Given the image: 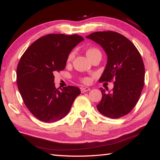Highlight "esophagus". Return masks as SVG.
<instances>
[{
  "instance_id": "34e87169",
  "label": "esophagus",
  "mask_w": 160,
  "mask_h": 160,
  "mask_svg": "<svg viewBox=\"0 0 160 160\" xmlns=\"http://www.w3.org/2000/svg\"><path fill=\"white\" fill-rule=\"evenodd\" d=\"M90 88H81V92L82 93L90 91Z\"/></svg>"
}]
</instances>
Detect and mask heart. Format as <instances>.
<instances>
[{
    "instance_id": "1",
    "label": "heart",
    "mask_w": 160,
    "mask_h": 160,
    "mask_svg": "<svg viewBox=\"0 0 160 160\" xmlns=\"http://www.w3.org/2000/svg\"><path fill=\"white\" fill-rule=\"evenodd\" d=\"M97 51H99L96 48H89L86 51V54L89 58H90V56L92 55L93 53L97 52ZM74 55H75L74 52H71L69 54L68 56V58H67L68 63H69V62H70L72 60V58H74ZM80 80H81V82H83V83L88 84V83L90 82V79L88 77H84V78H80Z\"/></svg>"
}]
</instances>
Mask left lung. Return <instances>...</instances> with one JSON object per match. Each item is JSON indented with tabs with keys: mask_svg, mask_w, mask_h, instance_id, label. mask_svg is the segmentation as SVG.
Wrapping results in <instances>:
<instances>
[{
	"mask_svg": "<svg viewBox=\"0 0 160 160\" xmlns=\"http://www.w3.org/2000/svg\"><path fill=\"white\" fill-rule=\"evenodd\" d=\"M104 48L107 63L99 82H113V88H100L102 98L97 105L107 117L118 118L128 114L136 105L145 80V66L138 50L123 35L116 32H96L86 37Z\"/></svg>",
	"mask_w": 160,
	"mask_h": 160,
	"instance_id": "8db88e82",
	"label": "left lung"
}]
</instances>
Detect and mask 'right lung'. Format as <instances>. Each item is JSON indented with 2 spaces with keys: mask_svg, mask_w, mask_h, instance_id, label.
Wrapping results in <instances>:
<instances>
[{
  "mask_svg": "<svg viewBox=\"0 0 160 160\" xmlns=\"http://www.w3.org/2000/svg\"><path fill=\"white\" fill-rule=\"evenodd\" d=\"M83 40L78 34H47L32 43L22 56L17 67L18 90L29 112L41 121L63 118L80 94L74 86L56 89L53 72L65 69L70 51Z\"/></svg>",
  "mask_w": 160,
  "mask_h": 160,
  "instance_id": "add662e5",
  "label": "right lung"
}]
</instances>
